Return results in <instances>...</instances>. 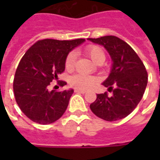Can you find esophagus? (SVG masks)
I'll return each instance as SVG.
<instances>
[{
    "label": "esophagus",
    "mask_w": 160,
    "mask_h": 160,
    "mask_svg": "<svg viewBox=\"0 0 160 160\" xmlns=\"http://www.w3.org/2000/svg\"><path fill=\"white\" fill-rule=\"evenodd\" d=\"M75 93H80V94H85L86 91L85 90H78V89H75Z\"/></svg>",
    "instance_id": "esophagus-1"
}]
</instances>
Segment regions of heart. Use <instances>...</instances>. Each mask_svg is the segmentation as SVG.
Masks as SVG:
<instances>
[{
    "mask_svg": "<svg viewBox=\"0 0 160 160\" xmlns=\"http://www.w3.org/2000/svg\"><path fill=\"white\" fill-rule=\"evenodd\" d=\"M85 55H87L91 60L97 65H102L106 59V55L102 47L96 45H90L84 50ZM76 63V55L74 51L68 54L65 59V69L69 71L74 70ZM99 80L96 76L87 75L84 74H76L70 78V84L74 88L78 90H87L95 86Z\"/></svg>",
    "mask_w": 160,
    "mask_h": 160,
    "instance_id": "heart-1",
    "label": "heart"
}]
</instances>
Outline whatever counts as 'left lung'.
I'll use <instances>...</instances> for the list:
<instances>
[{
    "label": "left lung",
    "mask_w": 160,
    "mask_h": 160,
    "mask_svg": "<svg viewBox=\"0 0 160 160\" xmlns=\"http://www.w3.org/2000/svg\"><path fill=\"white\" fill-rule=\"evenodd\" d=\"M88 40L104 46L113 60L111 72L103 83L113 95L98 94L90 109L106 121L123 119L132 113L144 95L148 83L145 66L131 46L119 37L106 36Z\"/></svg>",
    "instance_id": "1"
}]
</instances>
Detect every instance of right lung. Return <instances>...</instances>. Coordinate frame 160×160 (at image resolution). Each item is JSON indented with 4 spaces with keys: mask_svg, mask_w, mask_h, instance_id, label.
Wrapping results in <instances>:
<instances>
[{
    "mask_svg": "<svg viewBox=\"0 0 160 160\" xmlns=\"http://www.w3.org/2000/svg\"><path fill=\"white\" fill-rule=\"evenodd\" d=\"M85 39L37 41L21 58L13 80L15 99L24 114L33 122L51 124L65 113L74 90L49 91L52 81L64 86L58 76L64 72L65 59Z\"/></svg>",
    "mask_w": 160,
    "mask_h": 160,
    "instance_id": "obj_1",
    "label": "right lung"
}]
</instances>
